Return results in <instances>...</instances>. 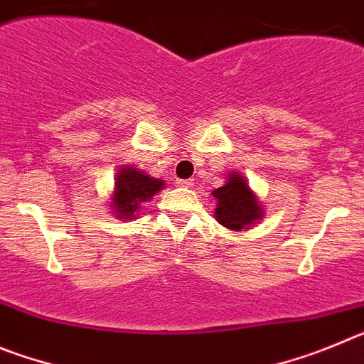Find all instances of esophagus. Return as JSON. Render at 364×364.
<instances>
[{
	"instance_id": "1",
	"label": "esophagus",
	"mask_w": 364,
	"mask_h": 364,
	"mask_svg": "<svg viewBox=\"0 0 364 364\" xmlns=\"http://www.w3.org/2000/svg\"><path fill=\"white\" fill-rule=\"evenodd\" d=\"M176 185L181 186V188H192V186H194V181H192V179H178Z\"/></svg>"
}]
</instances>
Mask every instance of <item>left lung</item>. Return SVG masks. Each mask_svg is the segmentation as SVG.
Returning a JSON list of instances; mask_svg holds the SVG:
<instances>
[{"label":"left lung","instance_id":"left-lung-1","mask_svg":"<svg viewBox=\"0 0 364 364\" xmlns=\"http://www.w3.org/2000/svg\"><path fill=\"white\" fill-rule=\"evenodd\" d=\"M212 194L218 199L215 218L223 227L241 230L263 218L259 201L248 188L247 179L237 172L230 174V179L225 183V186L215 188Z\"/></svg>","mask_w":364,"mask_h":364}]
</instances>
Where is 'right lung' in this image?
<instances>
[{
    "instance_id": "add662e5",
    "label": "right lung",
    "mask_w": 364,
    "mask_h": 364,
    "mask_svg": "<svg viewBox=\"0 0 364 364\" xmlns=\"http://www.w3.org/2000/svg\"><path fill=\"white\" fill-rule=\"evenodd\" d=\"M163 188V181L145 176L141 170L132 166L119 170L116 178L114 205L119 218H134V212L139 208V203L146 201Z\"/></svg>"
}]
</instances>
